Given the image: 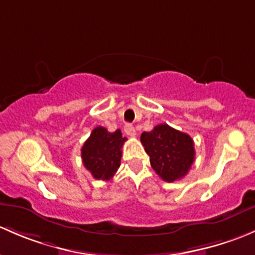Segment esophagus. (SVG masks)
I'll return each instance as SVG.
<instances>
[{
	"label": "esophagus",
	"instance_id": "esophagus-1",
	"mask_svg": "<svg viewBox=\"0 0 255 255\" xmlns=\"http://www.w3.org/2000/svg\"><path fill=\"white\" fill-rule=\"evenodd\" d=\"M124 131H125V133H127L128 136H135V135H136L135 128H133L131 124H127V125H125V127H124Z\"/></svg>",
	"mask_w": 255,
	"mask_h": 255
}]
</instances>
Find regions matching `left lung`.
Segmentation results:
<instances>
[{
  "instance_id": "8db88e82",
  "label": "left lung",
  "mask_w": 255,
  "mask_h": 255,
  "mask_svg": "<svg viewBox=\"0 0 255 255\" xmlns=\"http://www.w3.org/2000/svg\"><path fill=\"white\" fill-rule=\"evenodd\" d=\"M141 142L149 156L151 167L164 182L182 179L195 159L193 138L167 124L141 133Z\"/></svg>"
}]
</instances>
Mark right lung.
I'll return each mask as SVG.
<instances>
[{
	"mask_svg": "<svg viewBox=\"0 0 255 255\" xmlns=\"http://www.w3.org/2000/svg\"><path fill=\"white\" fill-rule=\"evenodd\" d=\"M127 141L118 128L109 132L106 128L97 127L81 148L83 166L93 178L109 180L114 177L122 159V147Z\"/></svg>",
	"mask_w": 255,
	"mask_h": 255,
	"instance_id": "right-lung-1",
	"label": "right lung"
}]
</instances>
